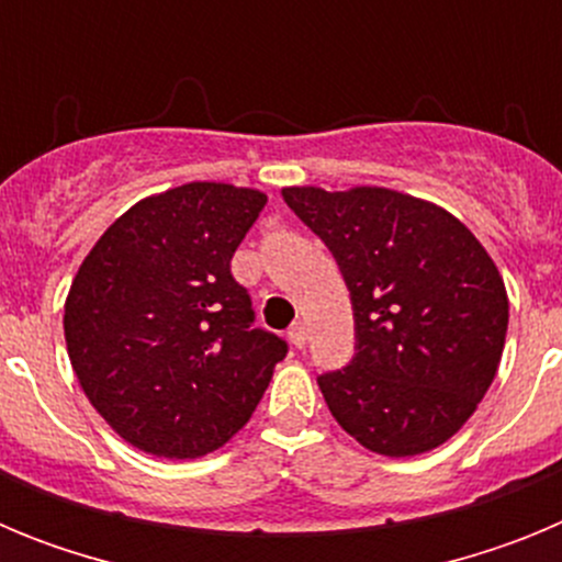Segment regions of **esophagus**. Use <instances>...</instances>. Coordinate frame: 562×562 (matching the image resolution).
Wrapping results in <instances>:
<instances>
[{"instance_id": "obj_1", "label": "esophagus", "mask_w": 562, "mask_h": 562, "mask_svg": "<svg viewBox=\"0 0 562 562\" xmlns=\"http://www.w3.org/2000/svg\"><path fill=\"white\" fill-rule=\"evenodd\" d=\"M290 342H292V346H297V349H304V346H306V324H301V321H297V324H292Z\"/></svg>"}]
</instances>
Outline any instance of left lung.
<instances>
[{"label": "left lung", "instance_id": "left-lung-1", "mask_svg": "<svg viewBox=\"0 0 562 562\" xmlns=\"http://www.w3.org/2000/svg\"><path fill=\"white\" fill-rule=\"evenodd\" d=\"M351 292L357 355L317 376L342 430L405 459L464 428L504 355L509 297L498 267L453 213L380 186L284 188Z\"/></svg>", "mask_w": 562, "mask_h": 562}]
</instances>
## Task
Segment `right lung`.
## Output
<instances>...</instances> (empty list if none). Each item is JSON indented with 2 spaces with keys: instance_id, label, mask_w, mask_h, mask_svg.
<instances>
[{
  "instance_id": "obj_1",
  "label": "right lung",
  "mask_w": 562,
  "mask_h": 562,
  "mask_svg": "<svg viewBox=\"0 0 562 562\" xmlns=\"http://www.w3.org/2000/svg\"><path fill=\"white\" fill-rule=\"evenodd\" d=\"M267 193L186 182L106 227L64 301L83 394L114 434L157 459H200L245 428L286 342L252 329L231 258Z\"/></svg>"
}]
</instances>
